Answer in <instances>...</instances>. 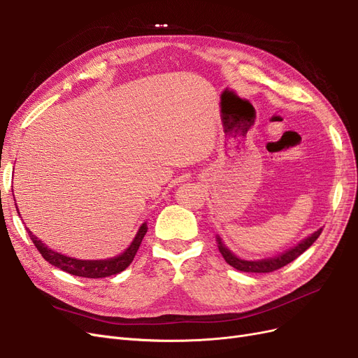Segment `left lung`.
<instances>
[{
	"mask_svg": "<svg viewBox=\"0 0 358 358\" xmlns=\"http://www.w3.org/2000/svg\"><path fill=\"white\" fill-rule=\"evenodd\" d=\"M323 229H318L314 234H311V237L305 238L302 243H299L296 248H293L287 250L286 253H282L280 256L271 257V259H262V261H243V259H238L236 255H232L224 244H222L220 238L217 237V248L219 252L224 256L225 262L229 264L238 271H243V273H273V271H277L282 266H286L292 261H294L298 256H301L308 248H311L313 243L320 237Z\"/></svg>",
	"mask_w": 358,
	"mask_h": 358,
	"instance_id": "obj_1",
	"label": "left lung"
}]
</instances>
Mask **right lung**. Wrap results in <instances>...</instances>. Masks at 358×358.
<instances>
[{
	"instance_id": "add662e5",
	"label": "right lung",
	"mask_w": 358,
	"mask_h": 358,
	"mask_svg": "<svg viewBox=\"0 0 358 358\" xmlns=\"http://www.w3.org/2000/svg\"><path fill=\"white\" fill-rule=\"evenodd\" d=\"M29 238L35 244V248L38 249L41 256L45 259L48 264L55 265L56 268L65 271V273H69L72 275L77 277H85V278H103L109 277L114 274H120L121 271H124L131 262L134 256H136L139 245L145 237V234L148 231L146 224H143L138 232V236L134 237L133 243L130 244V248L117 257L113 259H105V261H80V259H73L60 255L57 252H53L47 248L45 244H43L35 236H32V232L27 228Z\"/></svg>"
}]
</instances>
